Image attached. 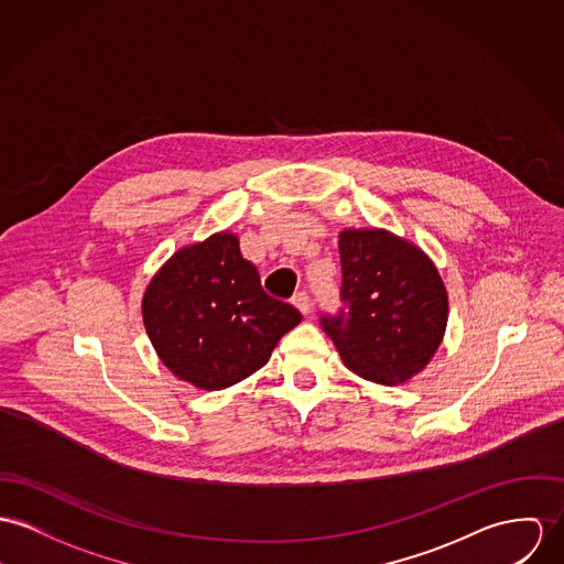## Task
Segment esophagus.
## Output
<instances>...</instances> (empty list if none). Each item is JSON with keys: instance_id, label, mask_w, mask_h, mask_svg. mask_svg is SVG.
<instances>
[{"instance_id": "obj_1", "label": "esophagus", "mask_w": 564, "mask_h": 564, "mask_svg": "<svg viewBox=\"0 0 564 564\" xmlns=\"http://www.w3.org/2000/svg\"><path fill=\"white\" fill-rule=\"evenodd\" d=\"M292 303H294V306H296L303 315H308V311H311V299H308L306 292H296L294 299H292Z\"/></svg>"}]
</instances>
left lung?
<instances>
[{
  "label": "left lung",
  "instance_id": "left-lung-1",
  "mask_svg": "<svg viewBox=\"0 0 564 564\" xmlns=\"http://www.w3.org/2000/svg\"><path fill=\"white\" fill-rule=\"evenodd\" d=\"M344 306L319 326L347 367L378 384L419 373L442 341L448 299L432 260L382 229L339 234Z\"/></svg>",
  "mask_w": 564,
  "mask_h": 564
}]
</instances>
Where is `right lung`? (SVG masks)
Masks as SVG:
<instances>
[{"mask_svg": "<svg viewBox=\"0 0 564 564\" xmlns=\"http://www.w3.org/2000/svg\"><path fill=\"white\" fill-rule=\"evenodd\" d=\"M143 324L161 360L197 389L245 380L301 319L268 296L238 238L215 234L175 253L143 296Z\"/></svg>", "mask_w": 564, "mask_h": 564, "instance_id": "right-lung-1", "label": "right lung"}]
</instances>
